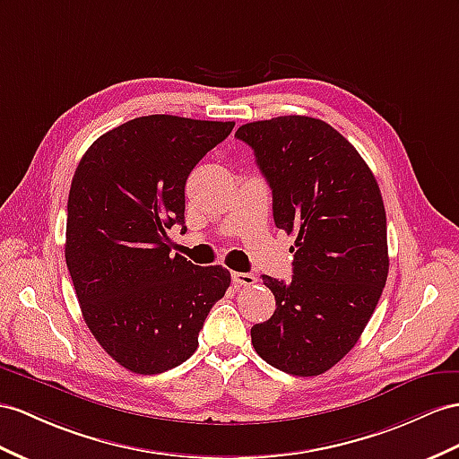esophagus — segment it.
<instances>
[{
    "mask_svg": "<svg viewBox=\"0 0 459 459\" xmlns=\"http://www.w3.org/2000/svg\"><path fill=\"white\" fill-rule=\"evenodd\" d=\"M232 281H234V285H238V287H254L257 279H255L252 273L234 272V273H232Z\"/></svg>",
    "mask_w": 459,
    "mask_h": 459,
    "instance_id": "34e87169",
    "label": "esophagus"
}]
</instances>
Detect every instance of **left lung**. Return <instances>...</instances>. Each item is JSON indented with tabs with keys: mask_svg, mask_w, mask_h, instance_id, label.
I'll list each match as a JSON object with an SVG mask.
<instances>
[{
	"mask_svg": "<svg viewBox=\"0 0 459 459\" xmlns=\"http://www.w3.org/2000/svg\"><path fill=\"white\" fill-rule=\"evenodd\" d=\"M272 187L277 229L295 234L292 279L264 275L277 308L252 327L272 367L318 376L355 347L390 269L385 209L359 151L330 124L279 116L238 127Z\"/></svg>",
	"mask_w": 459,
	"mask_h": 459,
	"instance_id": "obj_1",
	"label": "left lung"
}]
</instances>
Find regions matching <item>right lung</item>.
Returning <instances> with one entry per match:
<instances>
[{
    "label": "right lung",
    "instance_id": "1",
    "mask_svg": "<svg viewBox=\"0 0 459 459\" xmlns=\"http://www.w3.org/2000/svg\"><path fill=\"white\" fill-rule=\"evenodd\" d=\"M234 122L141 116L100 135L79 160L67 199L65 264L100 347L135 374L178 367L197 349L229 269L170 255L184 187Z\"/></svg>",
    "mask_w": 459,
    "mask_h": 459
}]
</instances>
